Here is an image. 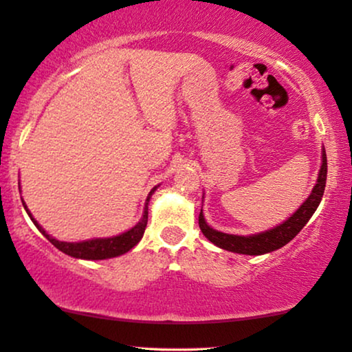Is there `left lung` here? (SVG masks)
<instances>
[{
    "instance_id": "8db88e82",
    "label": "left lung",
    "mask_w": 352,
    "mask_h": 352,
    "mask_svg": "<svg viewBox=\"0 0 352 352\" xmlns=\"http://www.w3.org/2000/svg\"><path fill=\"white\" fill-rule=\"evenodd\" d=\"M325 182H327V155L325 151L322 153V166L319 173V179L317 184L312 189L311 195L307 197V200L302 204L300 208L296 210V213L292 214V218H288L285 223L277 226L266 232L250 235V237H242V235H230L224 232H218V230L211 229L208 224L205 223L204 214H199V226L201 232L211 243H214L216 247L228 250V252L240 253V254H264L274 250L283 247L290 242L292 239H295L300 230L305 228L307 221L311 219V216L314 214V211L319 206L322 197H324L325 190Z\"/></svg>"
}]
</instances>
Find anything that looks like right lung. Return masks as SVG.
Returning a JSON list of instances; mask_svg holds the SVG:
<instances>
[{
    "label": "right lung",
    "mask_w": 352,
    "mask_h": 352,
    "mask_svg": "<svg viewBox=\"0 0 352 352\" xmlns=\"http://www.w3.org/2000/svg\"><path fill=\"white\" fill-rule=\"evenodd\" d=\"M153 190H155V187L151 190V194H148L147 200H146V208H144V214H142V219L139 221V223L134 226L133 229H129L128 232H124L122 235H117V237H110V239H94V240H86V242H80V243H69V242H59V240L52 239L51 235L46 234V230H43V228L40 224L36 223L35 219L32 218L30 211H28L27 205L23 204V208L30 216V219L33 221V224L36 226L38 230L45 235V237L50 240V242L54 245L57 250H60L62 253L69 254V256H74V258H80V259H107V258H115V256H120V254L126 253L131 250L133 247H136L139 243V240L142 239L144 235V230H146V226H147V219H148V199H151V195L153 194Z\"/></svg>",
    "instance_id": "1"
}]
</instances>
